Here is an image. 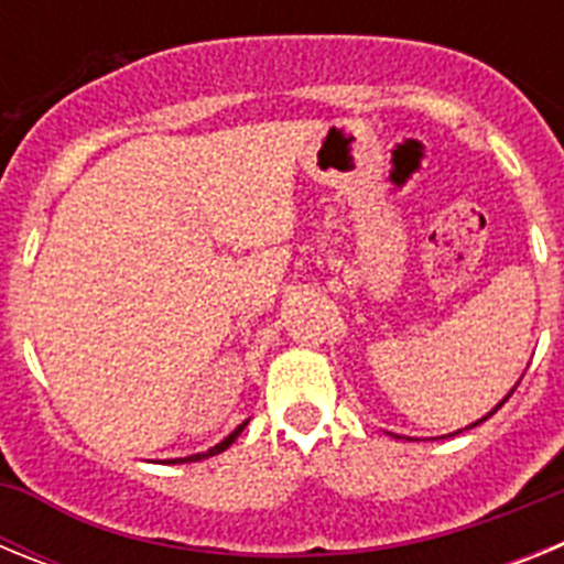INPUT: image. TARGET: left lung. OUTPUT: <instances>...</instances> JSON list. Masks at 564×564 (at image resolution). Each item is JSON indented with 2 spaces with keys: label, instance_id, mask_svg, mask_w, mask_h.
I'll list each match as a JSON object with an SVG mask.
<instances>
[{
  "label": "left lung",
  "instance_id": "left-lung-1",
  "mask_svg": "<svg viewBox=\"0 0 564 564\" xmlns=\"http://www.w3.org/2000/svg\"><path fill=\"white\" fill-rule=\"evenodd\" d=\"M511 395H514V390H511V392H508V395L506 398H502V401L500 403H497V406H495V410H491V412H488V415L486 417H480V421H477V423H482V421H488V417H491V415H495V412L497 410H500V406H502V403H506L508 401V398H511ZM477 423H471V426H477ZM471 426H468V430H471ZM463 432V430H460ZM455 435H457V432H455Z\"/></svg>",
  "mask_w": 564,
  "mask_h": 564
}]
</instances>
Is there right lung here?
Wrapping results in <instances>:
<instances>
[{"mask_svg": "<svg viewBox=\"0 0 564 564\" xmlns=\"http://www.w3.org/2000/svg\"><path fill=\"white\" fill-rule=\"evenodd\" d=\"M246 426H248V421H246V423H239L237 430H234L231 435L226 437V441H223V443H217V446H212V449H208V452H200V455H192V457H174V460H166V463H194V460H206V457H212V455H220V452H226L228 446H231V443L237 441V437H239V432L246 430Z\"/></svg>", "mask_w": 564, "mask_h": 564, "instance_id": "add662e5", "label": "right lung"}]
</instances>
